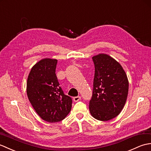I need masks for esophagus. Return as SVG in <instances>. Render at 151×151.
<instances>
[{
    "instance_id": "esophagus-1",
    "label": "esophagus",
    "mask_w": 151,
    "mask_h": 151,
    "mask_svg": "<svg viewBox=\"0 0 151 151\" xmlns=\"http://www.w3.org/2000/svg\"><path fill=\"white\" fill-rule=\"evenodd\" d=\"M73 101H74L75 102L78 101H79L80 99H81V96H76V97H74V98H73Z\"/></svg>"
}]
</instances>
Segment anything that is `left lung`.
Segmentation results:
<instances>
[{
    "instance_id": "left-lung-1",
    "label": "left lung",
    "mask_w": 151,
    "mask_h": 151,
    "mask_svg": "<svg viewBox=\"0 0 151 151\" xmlns=\"http://www.w3.org/2000/svg\"><path fill=\"white\" fill-rule=\"evenodd\" d=\"M92 61L95 73L90 112L99 121H109L116 118L125 105L128 79L121 65L110 56L101 53L93 56Z\"/></svg>"
}]
</instances>
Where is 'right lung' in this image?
Here are the masks:
<instances>
[{
    "label": "right lung",
    "mask_w": 151,
    "mask_h": 151,
    "mask_svg": "<svg viewBox=\"0 0 151 151\" xmlns=\"http://www.w3.org/2000/svg\"><path fill=\"white\" fill-rule=\"evenodd\" d=\"M58 60L44 59L32 67L27 80L28 98L46 122L62 121L71 110L72 99L65 95L55 73Z\"/></svg>",
    "instance_id": "right-lung-1"
}]
</instances>
